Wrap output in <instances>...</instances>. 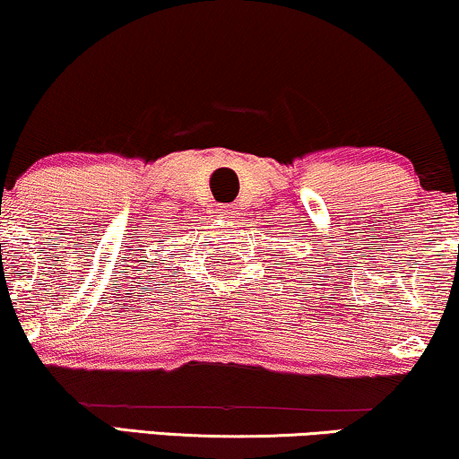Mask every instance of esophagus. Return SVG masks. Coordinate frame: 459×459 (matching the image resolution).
<instances>
[{"instance_id": "obj_1", "label": "esophagus", "mask_w": 459, "mask_h": 459, "mask_svg": "<svg viewBox=\"0 0 459 459\" xmlns=\"http://www.w3.org/2000/svg\"><path fill=\"white\" fill-rule=\"evenodd\" d=\"M219 211H221V215H223L225 219H228V223H234V219L238 217V208L231 206V204L221 206V208H219Z\"/></svg>"}]
</instances>
